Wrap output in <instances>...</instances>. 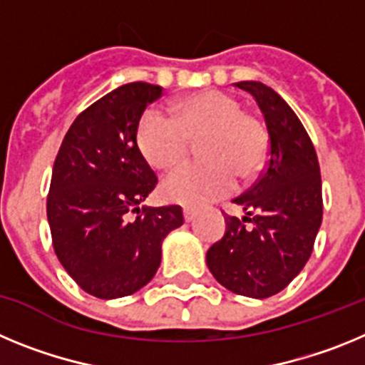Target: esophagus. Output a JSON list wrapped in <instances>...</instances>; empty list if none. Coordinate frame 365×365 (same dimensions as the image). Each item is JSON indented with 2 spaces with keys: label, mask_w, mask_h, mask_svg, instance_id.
I'll return each mask as SVG.
<instances>
[{
  "label": "esophagus",
  "mask_w": 365,
  "mask_h": 365,
  "mask_svg": "<svg viewBox=\"0 0 365 365\" xmlns=\"http://www.w3.org/2000/svg\"><path fill=\"white\" fill-rule=\"evenodd\" d=\"M182 214H185V221H192L193 217H195V214H197V212H195V208H190V206H185V208H182Z\"/></svg>",
  "instance_id": "34e87169"
}]
</instances>
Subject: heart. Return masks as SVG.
Instances as JSON below:
<instances>
[{
	"instance_id": "obj_1",
	"label": "heart",
	"mask_w": 365,
	"mask_h": 365,
	"mask_svg": "<svg viewBox=\"0 0 365 365\" xmlns=\"http://www.w3.org/2000/svg\"><path fill=\"white\" fill-rule=\"evenodd\" d=\"M137 146L153 168H172L186 157L192 140L199 155L175 168L163 180L164 199L201 206L221 199L235 188V175L250 180L265 168L270 138L265 124L235 96L221 89H202L179 100L175 118L148 108L137 124Z\"/></svg>"
}]
</instances>
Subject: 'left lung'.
<instances>
[{
	"label": "left lung",
	"instance_id": "obj_1",
	"mask_svg": "<svg viewBox=\"0 0 365 365\" xmlns=\"http://www.w3.org/2000/svg\"><path fill=\"white\" fill-rule=\"evenodd\" d=\"M235 86L265 115L269 159L259 179L234 199L247 215H227V232L208 248L206 263L228 291L261 299L283 291L311 257L324 215L320 164L311 137L278 93L261 82Z\"/></svg>",
	"mask_w": 365,
	"mask_h": 365
}]
</instances>
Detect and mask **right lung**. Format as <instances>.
<instances>
[{
	"label": "right lung",
	"instance_id": "right-lung-1",
	"mask_svg": "<svg viewBox=\"0 0 365 365\" xmlns=\"http://www.w3.org/2000/svg\"><path fill=\"white\" fill-rule=\"evenodd\" d=\"M160 95L163 87L146 82L113 89L74 118L54 160L47 195L54 252L76 285L100 299L150 283L163 240L185 222L177 205L140 208L157 177L135 133Z\"/></svg>",
	"mask_w": 365,
	"mask_h": 365
}]
</instances>
